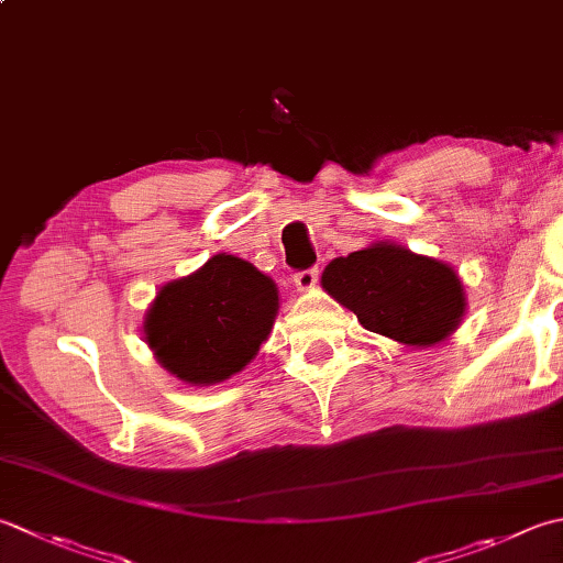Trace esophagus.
Masks as SVG:
<instances>
[{"instance_id":"34e87169","label":"esophagus","mask_w":563,"mask_h":563,"mask_svg":"<svg viewBox=\"0 0 563 563\" xmlns=\"http://www.w3.org/2000/svg\"><path fill=\"white\" fill-rule=\"evenodd\" d=\"M317 280H319L317 268H307V271L295 273V285H297V290H300V292H310L317 285Z\"/></svg>"}]
</instances>
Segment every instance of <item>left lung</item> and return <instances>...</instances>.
I'll use <instances>...</instances> for the list:
<instances>
[{"instance_id":"obj_1","label":"left lung","mask_w":563,"mask_h":563,"mask_svg":"<svg viewBox=\"0 0 563 563\" xmlns=\"http://www.w3.org/2000/svg\"><path fill=\"white\" fill-rule=\"evenodd\" d=\"M322 288L368 332L405 346L439 344L466 312L454 268L388 241L334 258L322 273Z\"/></svg>"}]
</instances>
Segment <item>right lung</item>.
<instances>
[{"label":"right lung","mask_w":563,"mask_h":563,"mask_svg":"<svg viewBox=\"0 0 563 563\" xmlns=\"http://www.w3.org/2000/svg\"><path fill=\"white\" fill-rule=\"evenodd\" d=\"M278 288L249 261L217 253L200 271L163 285L143 319L158 363L190 385L244 371L268 339Z\"/></svg>","instance_id":"right-lung-1"}]
</instances>
